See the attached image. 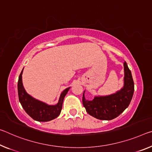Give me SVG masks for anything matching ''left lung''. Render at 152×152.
<instances>
[{"label": "left lung", "mask_w": 152, "mask_h": 152, "mask_svg": "<svg viewBox=\"0 0 152 152\" xmlns=\"http://www.w3.org/2000/svg\"><path fill=\"white\" fill-rule=\"evenodd\" d=\"M124 86L115 93L95 96L93 100L89 101L85 99V91H84L83 103L88 114L99 120H111L128 107L133 96L134 82L126 61L124 63Z\"/></svg>", "instance_id": "left-lung-1"}]
</instances>
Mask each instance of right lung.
<instances>
[{
    "instance_id": "1",
    "label": "right lung",
    "mask_w": 152,
    "mask_h": 152,
    "mask_svg": "<svg viewBox=\"0 0 152 152\" xmlns=\"http://www.w3.org/2000/svg\"><path fill=\"white\" fill-rule=\"evenodd\" d=\"M23 69L19 76L18 91L19 100L23 110L32 118L38 122H47L56 118L61 113L64 97L70 87L66 88L61 93L59 102L56 105H48L36 99L26 92L22 83Z\"/></svg>"
}]
</instances>
